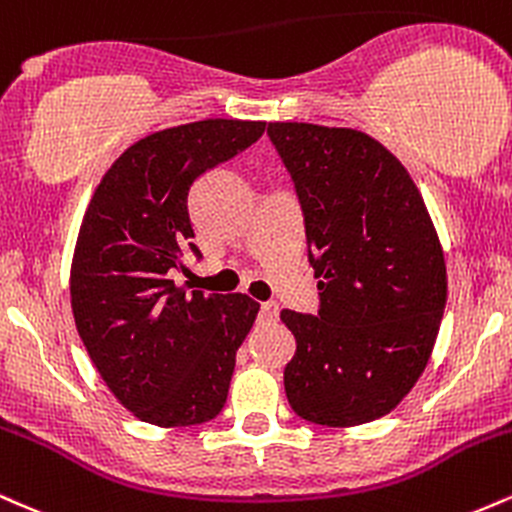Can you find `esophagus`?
<instances>
[{"label":"esophagus","mask_w":512,"mask_h":512,"mask_svg":"<svg viewBox=\"0 0 512 512\" xmlns=\"http://www.w3.org/2000/svg\"><path fill=\"white\" fill-rule=\"evenodd\" d=\"M260 315H262V320H276V317H279V303H274V301H267V303H262L260 305Z\"/></svg>","instance_id":"obj_1"}]
</instances>
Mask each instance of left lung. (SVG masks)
I'll return each instance as SVG.
<instances>
[{
    "mask_svg": "<svg viewBox=\"0 0 512 512\" xmlns=\"http://www.w3.org/2000/svg\"><path fill=\"white\" fill-rule=\"evenodd\" d=\"M303 211L317 315L281 310L296 337L286 399L310 424L390 414L424 373L448 298L445 257L407 168L356 129L269 122Z\"/></svg>",
    "mask_w": 512,
    "mask_h": 512,
    "instance_id": "left-lung-1",
    "label": "left lung"
}]
</instances>
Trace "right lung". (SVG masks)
I'll use <instances>...</instances> for the list:
<instances>
[{
	"label": "right lung",
	"mask_w": 512,
	"mask_h": 512,
	"mask_svg": "<svg viewBox=\"0 0 512 512\" xmlns=\"http://www.w3.org/2000/svg\"><path fill=\"white\" fill-rule=\"evenodd\" d=\"M264 134V122L202 120L149 134L103 175L72 262V310L93 366L125 407L154 426L221 414L236 351L260 303L175 286L187 252L197 178Z\"/></svg>",
	"instance_id": "right-lung-1"
}]
</instances>
